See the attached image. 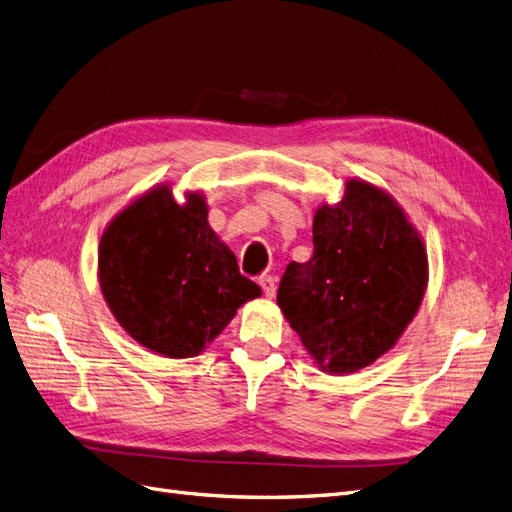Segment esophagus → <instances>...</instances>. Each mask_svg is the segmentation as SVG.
Returning <instances> with one entry per match:
<instances>
[{"instance_id": "obj_1", "label": "esophagus", "mask_w": 512, "mask_h": 512, "mask_svg": "<svg viewBox=\"0 0 512 512\" xmlns=\"http://www.w3.org/2000/svg\"><path fill=\"white\" fill-rule=\"evenodd\" d=\"M260 288H262V292H265V297H269V299L275 297L277 286H275V280H273L271 275H262L260 277Z\"/></svg>"}]
</instances>
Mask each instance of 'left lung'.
Returning <instances> with one entry per match:
<instances>
[{"instance_id":"obj_1","label":"left lung","mask_w":512,"mask_h":512,"mask_svg":"<svg viewBox=\"0 0 512 512\" xmlns=\"http://www.w3.org/2000/svg\"><path fill=\"white\" fill-rule=\"evenodd\" d=\"M314 254L290 262L277 305L324 374H354L389 352L423 303L429 262L421 232L378 185L348 179L314 215Z\"/></svg>"}]
</instances>
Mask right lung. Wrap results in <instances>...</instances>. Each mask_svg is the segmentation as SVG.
Masks as SVG:
<instances>
[{
	"mask_svg": "<svg viewBox=\"0 0 512 512\" xmlns=\"http://www.w3.org/2000/svg\"><path fill=\"white\" fill-rule=\"evenodd\" d=\"M158 183L106 224L98 245L102 297L134 342L166 359L203 352L237 309L260 297L209 226L203 192Z\"/></svg>",
	"mask_w": 512,
	"mask_h": 512,
	"instance_id": "right-lung-1",
	"label": "right lung"
}]
</instances>
